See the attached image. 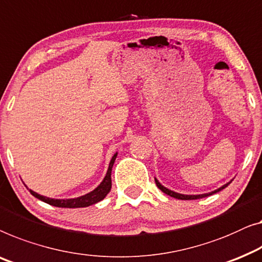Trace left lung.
I'll use <instances>...</instances> for the list:
<instances>
[{"label":"left lung","mask_w":262,"mask_h":262,"mask_svg":"<svg viewBox=\"0 0 262 262\" xmlns=\"http://www.w3.org/2000/svg\"><path fill=\"white\" fill-rule=\"evenodd\" d=\"M233 181V180H232ZM230 181V182H232ZM155 182H156V185L157 187L161 189V190L164 192V194H166V195H169V196H171V197H175V199H177V200H197V199H202V197H207V196H209V195H213V194H215V192H219V191H221L222 189H225L227 185H228L230 182H228V183H226V184H223L222 187H220V188H217L216 189V190H214V191H210V192H206V194H199V195H187V194H180V192H176V191H172V190H170V189H168V188H165L164 185H162L161 183H159L158 182V180L157 178H155Z\"/></svg>","instance_id":"obj_1"}]
</instances>
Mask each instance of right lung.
<instances>
[{"label": "right lung", "instance_id": "obj_1", "mask_svg": "<svg viewBox=\"0 0 262 262\" xmlns=\"http://www.w3.org/2000/svg\"><path fill=\"white\" fill-rule=\"evenodd\" d=\"M117 155H118V152H116L112 156L111 162H110L108 164L107 172H106L104 180L100 182V184L98 185L96 189H93L92 191L87 192L85 195L74 197V199H52V197H46L43 195L37 194V192L33 191L32 189H29L30 194H32L34 197H36V199L51 204V206L59 207V208H84V207L92 206L94 203L100 202L101 200L105 199L106 195L110 192V190H111V187H112L111 172H112V166L115 164V161L117 158Z\"/></svg>", "mask_w": 262, "mask_h": 262}]
</instances>
